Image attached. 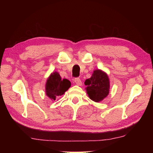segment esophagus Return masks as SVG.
I'll return each mask as SVG.
<instances>
[{"instance_id": "1", "label": "esophagus", "mask_w": 153, "mask_h": 153, "mask_svg": "<svg viewBox=\"0 0 153 153\" xmlns=\"http://www.w3.org/2000/svg\"><path fill=\"white\" fill-rule=\"evenodd\" d=\"M74 83H76L77 85H81V84H82L81 79H79V78H76V79H74Z\"/></svg>"}]
</instances>
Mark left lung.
Instances as JSON below:
<instances>
[{
	"mask_svg": "<svg viewBox=\"0 0 153 153\" xmlns=\"http://www.w3.org/2000/svg\"><path fill=\"white\" fill-rule=\"evenodd\" d=\"M85 91L90 99L99 102L106 97L109 93L110 81L107 74L102 70L93 71L91 78L85 81Z\"/></svg>",
	"mask_w": 153,
	"mask_h": 153,
	"instance_id": "8db88e82",
	"label": "left lung"
}]
</instances>
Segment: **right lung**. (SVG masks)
<instances>
[{
	"label": "right lung",
	"mask_w": 153,
	"mask_h": 153,
	"mask_svg": "<svg viewBox=\"0 0 153 153\" xmlns=\"http://www.w3.org/2000/svg\"><path fill=\"white\" fill-rule=\"evenodd\" d=\"M71 86L70 81L67 79H61L59 73L52 72L48 77L45 84V93L52 101L65 94Z\"/></svg>",
	"instance_id": "right-lung-1"
}]
</instances>
